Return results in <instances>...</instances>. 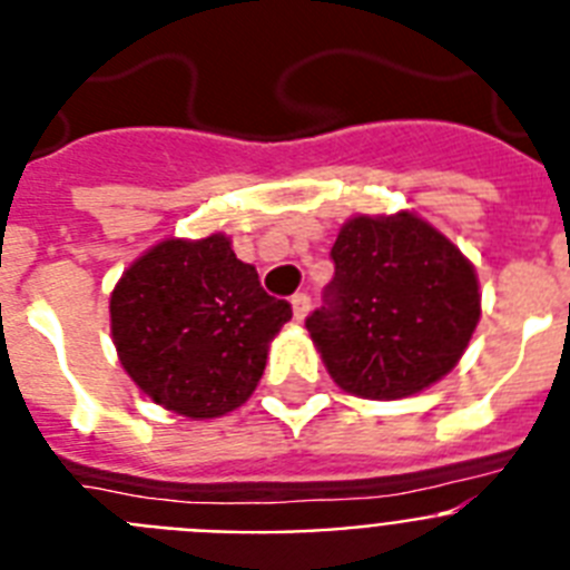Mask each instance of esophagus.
Returning <instances> with one entry per match:
<instances>
[{
	"mask_svg": "<svg viewBox=\"0 0 570 570\" xmlns=\"http://www.w3.org/2000/svg\"><path fill=\"white\" fill-rule=\"evenodd\" d=\"M309 307H313V298H309L307 293H295L293 295V315H295V322H304L309 313Z\"/></svg>",
	"mask_w": 570,
	"mask_h": 570,
	"instance_id": "34e87169",
	"label": "esophagus"
}]
</instances>
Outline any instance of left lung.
<instances>
[{
  "mask_svg": "<svg viewBox=\"0 0 570 570\" xmlns=\"http://www.w3.org/2000/svg\"><path fill=\"white\" fill-rule=\"evenodd\" d=\"M336 275L307 318L338 389L400 400L463 356L481 318L472 263L414 214L353 217L330 248Z\"/></svg>",
  "mask_w": 570,
  "mask_h": 570,
  "instance_id": "left-lung-1",
  "label": "left lung"
}]
</instances>
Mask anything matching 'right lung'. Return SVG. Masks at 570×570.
<instances>
[{
	"instance_id": "obj_1",
	"label": "right lung",
	"mask_w": 570,
	"mask_h": 570,
	"mask_svg": "<svg viewBox=\"0 0 570 570\" xmlns=\"http://www.w3.org/2000/svg\"><path fill=\"white\" fill-rule=\"evenodd\" d=\"M124 371L153 403L205 420L252 396L275 333L293 318L223 234L165 240L124 272L109 298Z\"/></svg>"
}]
</instances>
